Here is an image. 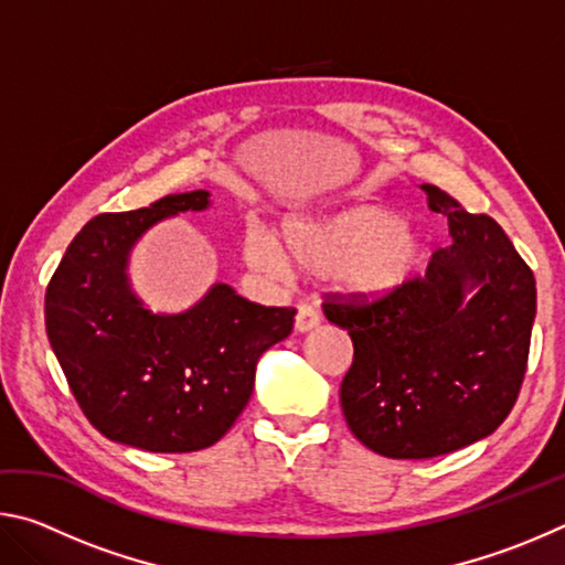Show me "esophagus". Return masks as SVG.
Wrapping results in <instances>:
<instances>
[{"instance_id": "obj_1", "label": "esophagus", "mask_w": 565, "mask_h": 565, "mask_svg": "<svg viewBox=\"0 0 565 565\" xmlns=\"http://www.w3.org/2000/svg\"><path fill=\"white\" fill-rule=\"evenodd\" d=\"M319 311L313 309L311 303H299L296 306V319H294V329L299 331V333H306V331H311V329H317L319 327Z\"/></svg>"}]
</instances>
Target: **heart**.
I'll list each match as a JSON object with an SVG mask.
<instances>
[{
	"label": "heart",
	"mask_w": 565,
	"mask_h": 565,
	"mask_svg": "<svg viewBox=\"0 0 565 565\" xmlns=\"http://www.w3.org/2000/svg\"><path fill=\"white\" fill-rule=\"evenodd\" d=\"M244 262L264 276H284L289 266L327 274L343 294L381 301L416 279L428 259V234L416 218L396 216L379 204H353L327 214L289 216L279 242L262 226H248Z\"/></svg>",
	"instance_id": "1"
}]
</instances>
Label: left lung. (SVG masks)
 Segmentation results:
<instances>
[{"label":"left lung","instance_id":"8db88e82","mask_svg":"<svg viewBox=\"0 0 565 565\" xmlns=\"http://www.w3.org/2000/svg\"><path fill=\"white\" fill-rule=\"evenodd\" d=\"M420 189L454 238L424 279L374 303H323L353 341L343 416L386 458L444 456L493 434L519 398L535 319L533 271L503 228Z\"/></svg>","mask_w":565,"mask_h":565}]
</instances>
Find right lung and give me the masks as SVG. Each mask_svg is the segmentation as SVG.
Here are the masks:
<instances>
[{"mask_svg": "<svg viewBox=\"0 0 565 565\" xmlns=\"http://www.w3.org/2000/svg\"><path fill=\"white\" fill-rule=\"evenodd\" d=\"M212 206L206 189L84 224L44 296L52 351L89 424L151 454L216 444L248 404L256 363L294 329L296 309L214 284L186 311L154 313L129 281L131 248L151 226Z\"/></svg>", "mask_w": 565, "mask_h": 565, "instance_id": "right-lung-1", "label": "right lung"}]
</instances>
